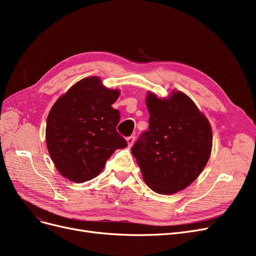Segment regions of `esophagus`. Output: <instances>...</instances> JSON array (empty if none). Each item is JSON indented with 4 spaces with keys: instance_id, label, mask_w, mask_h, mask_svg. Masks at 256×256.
Wrapping results in <instances>:
<instances>
[{
    "instance_id": "obj_1",
    "label": "esophagus",
    "mask_w": 256,
    "mask_h": 256,
    "mask_svg": "<svg viewBox=\"0 0 256 256\" xmlns=\"http://www.w3.org/2000/svg\"><path fill=\"white\" fill-rule=\"evenodd\" d=\"M126 141H127V144H128V147H131L134 145V136H128L127 138H126Z\"/></svg>"
}]
</instances>
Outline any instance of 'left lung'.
Returning <instances> with one entry per match:
<instances>
[{
    "label": "left lung",
    "mask_w": 256,
    "mask_h": 256,
    "mask_svg": "<svg viewBox=\"0 0 256 256\" xmlns=\"http://www.w3.org/2000/svg\"><path fill=\"white\" fill-rule=\"evenodd\" d=\"M150 130L131 148L143 180L159 194H174L194 182L212 148V131L193 100L180 90L168 97L148 92Z\"/></svg>",
    "instance_id": "obj_1"
}]
</instances>
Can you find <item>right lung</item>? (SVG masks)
Returning a JSON list of instances; mask_svg holds the SVG:
<instances>
[{
	"label": "right lung",
	"instance_id": "obj_1",
	"mask_svg": "<svg viewBox=\"0 0 256 256\" xmlns=\"http://www.w3.org/2000/svg\"><path fill=\"white\" fill-rule=\"evenodd\" d=\"M120 95V90L106 88L99 76H88L52 106L46 143L62 176L74 182L90 180L116 150L127 146L116 131L120 112L112 108Z\"/></svg>",
	"mask_w": 256,
	"mask_h": 256
}]
</instances>
